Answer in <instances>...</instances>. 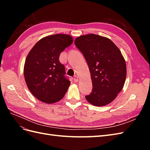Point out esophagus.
Listing matches in <instances>:
<instances>
[{
    "instance_id": "34e87169",
    "label": "esophagus",
    "mask_w": 150,
    "mask_h": 150,
    "mask_svg": "<svg viewBox=\"0 0 150 150\" xmlns=\"http://www.w3.org/2000/svg\"><path fill=\"white\" fill-rule=\"evenodd\" d=\"M74 81H75V82H78L79 81V78L77 76H74Z\"/></svg>"
}]
</instances>
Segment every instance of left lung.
Masks as SVG:
<instances>
[{"instance_id":"8db88e82","label":"left lung","mask_w":150,"mask_h":150,"mask_svg":"<svg viewBox=\"0 0 150 150\" xmlns=\"http://www.w3.org/2000/svg\"><path fill=\"white\" fill-rule=\"evenodd\" d=\"M74 44L83 54L91 77L93 88L86 100L96 106L107 105L125 84L126 66L121 51L110 39L93 34L77 38Z\"/></svg>"}]
</instances>
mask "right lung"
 <instances>
[{
	"instance_id": "obj_1",
	"label": "right lung",
	"mask_w": 150,
	"mask_h": 150,
	"mask_svg": "<svg viewBox=\"0 0 150 150\" xmlns=\"http://www.w3.org/2000/svg\"><path fill=\"white\" fill-rule=\"evenodd\" d=\"M73 42L71 35L57 34L40 39L27 57L24 74L27 86L40 101L51 104L64 96L70 85L60 54Z\"/></svg>"
}]
</instances>
